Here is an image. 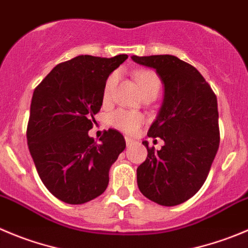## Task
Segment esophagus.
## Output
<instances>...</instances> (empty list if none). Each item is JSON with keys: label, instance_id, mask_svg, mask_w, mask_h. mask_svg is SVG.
Returning <instances> with one entry per match:
<instances>
[{"label": "esophagus", "instance_id": "obj_1", "mask_svg": "<svg viewBox=\"0 0 248 248\" xmlns=\"http://www.w3.org/2000/svg\"><path fill=\"white\" fill-rule=\"evenodd\" d=\"M125 142H126V146H131L135 141H134L131 138H125Z\"/></svg>", "mask_w": 248, "mask_h": 248}]
</instances>
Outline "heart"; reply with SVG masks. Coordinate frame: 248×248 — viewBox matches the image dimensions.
<instances>
[{"label":"heart","mask_w":248,"mask_h":248,"mask_svg":"<svg viewBox=\"0 0 248 248\" xmlns=\"http://www.w3.org/2000/svg\"><path fill=\"white\" fill-rule=\"evenodd\" d=\"M136 81H138L139 86H140L142 93H147L148 90H152L155 89L158 90L159 89V78L157 77V74L153 72H139L136 74ZM118 81V74L109 75V78L107 79L105 85V90H103V98L108 100L112 95V91L114 89L115 84ZM109 122L114 128L119 129V130L124 131V133L133 134L135 133L139 129V126L142 124L143 117L141 114L136 112H129V110L119 109L115 110L114 113H112L109 117Z\"/></svg>","instance_id":"b5f03b06"}]
</instances>
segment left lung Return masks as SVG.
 <instances>
[{"label":"left lung","instance_id":"left-lung-1","mask_svg":"<svg viewBox=\"0 0 248 248\" xmlns=\"http://www.w3.org/2000/svg\"><path fill=\"white\" fill-rule=\"evenodd\" d=\"M131 60L153 68L164 85V97L147 135L161 138L159 151L148 147L136 170L143 196L161 206H176L195 195L206 181L219 148L218 103L201 73L175 56Z\"/></svg>","mask_w":248,"mask_h":248}]
</instances>
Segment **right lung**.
I'll return each mask as SVG.
<instances>
[{
	"instance_id": "1",
	"label": "right lung",
	"mask_w": 248,
	"mask_h": 248,
	"mask_svg": "<svg viewBox=\"0 0 248 248\" xmlns=\"http://www.w3.org/2000/svg\"><path fill=\"white\" fill-rule=\"evenodd\" d=\"M128 58L78 56L56 65L34 90L27 139L44 185L69 204L102 195L110 166L125 148L117 130L105 131L101 142L89 136L101 109L108 77Z\"/></svg>"
}]
</instances>
